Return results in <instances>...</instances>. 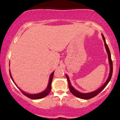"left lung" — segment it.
Segmentation results:
<instances>
[{
    "instance_id": "left-lung-1",
    "label": "left lung",
    "mask_w": 120,
    "mask_h": 120,
    "mask_svg": "<svg viewBox=\"0 0 120 120\" xmlns=\"http://www.w3.org/2000/svg\"><path fill=\"white\" fill-rule=\"evenodd\" d=\"M101 35H102V38L103 41H104V46H105V48L106 49V51L107 52V54H108V61H109V67H110V69H109V73L108 78L106 80L103 85L101 86L97 90L94 91L90 92V93H81V92L78 91V90H75L74 88V87L71 85V81H70L68 75H67V74H65L66 77L67 78V80H68V85H69V88L70 91L74 95V96H75L76 97L79 98L80 99H90L91 98H93L97 95L98 94H99L101 91H103V89L107 85V84L109 83L110 80H111V77H112V72H113V64H112V59H111V52H110L109 49V48L108 46H107V43H106L105 38H104V36L103 35V34H101Z\"/></svg>"
}]
</instances>
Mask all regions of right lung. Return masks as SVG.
I'll return each instance as SVG.
<instances>
[{
  "label": "right lung",
  "mask_w": 120,
  "mask_h": 120,
  "mask_svg": "<svg viewBox=\"0 0 120 120\" xmlns=\"http://www.w3.org/2000/svg\"><path fill=\"white\" fill-rule=\"evenodd\" d=\"M9 74H10L11 78L12 81L14 82V83L15 84V85H16V86L17 87L18 89H20L22 93H23V94L25 95V96H26L27 97H28V98H29L31 99L35 100V99H39L43 98L45 97V96L48 95L49 94V93L51 92V83H52V78H53V74H54V71H53V72H52V73L50 74V75H49V83H48V85H47V86L46 89H45V90H44L43 91L41 92V93H38V94H29V93H26V92H25V91H24L22 90L21 89H20V88H19V87L17 86V85H16V83L15 82L14 80L13 79V78H12V77L11 73L10 70H9Z\"/></svg>",
  "instance_id": "obj_1"
}]
</instances>
